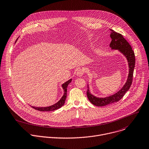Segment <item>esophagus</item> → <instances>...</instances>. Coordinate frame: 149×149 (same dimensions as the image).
<instances>
[{"label": "esophagus", "mask_w": 149, "mask_h": 149, "mask_svg": "<svg viewBox=\"0 0 149 149\" xmlns=\"http://www.w3.org/2000/svg\"><path fill=\"white\" fill-rule=\"evenodd\" d=\"M84 74V70L83 69L79 68L78 69V70L77 72V74L78 77H82Z\"/></svg>", "instance_id": "34e87169"}]
</instances>
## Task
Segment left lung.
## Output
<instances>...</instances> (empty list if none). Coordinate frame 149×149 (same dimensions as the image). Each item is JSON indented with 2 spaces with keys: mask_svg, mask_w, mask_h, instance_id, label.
Returning a JSON list of instances; mask_svg holds the SVG:
<instances>
[{
  "mask_svg": "<svg viewBox=\"0 0 149 149\" xmlns=\"http://www.w3.org/2000/svg\"><path fill=\"white\" fill-rule=\"evenodd\" d=\"M110 36L112 38L110 47H111V48L113 49H118L126 57L129 68V75L127 81L122 88L114 95L106 97H97L92 95L89 92L88 85V88L86 92L87 97L89 101L93 105L97 107H104L118 102L123 97L126 92L130 89L133 80V71L135 65L134 53L133 51L132 48L129 43L126 41V40H125L121 34L118 33L112 29H110Z\"/></svg>",
  "mask_w": 149,
  "mask_h": 149,
  "instance_id": "1",
  "label": "left lung"
}]
</instances>
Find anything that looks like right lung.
<instances>
[{"label":"right lung","instance_id":"add662e5","mask_svg":"<svg viewBox=\"0 0 149 149\" xmlns=\"http://www.w3.org/2000/svg\"><path fill=\"white\" fill-rule=\"evenodd\" d=\"M72 79H69L68 81L65 82L64 84H63L62 85V87L64 89V95L63 96V97L61 98V100L57 102L56 104H55L53 105H52L50 107H32V108H33L34 109H35L36 110L39 111H55L57 110L59 108H60L61 107H63L65 103V100H66V97H67V86L68 85V84L71 82Z\"/></svg>","mask_w":149,"mask_h":149}]
</instances>
